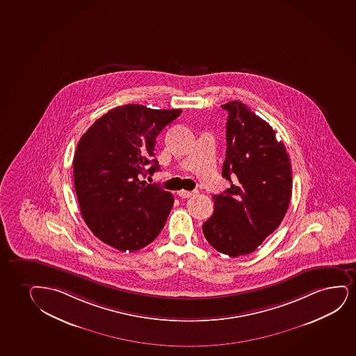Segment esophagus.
Returning a JSON list of instances; mask_svg holds the SVG:
<instances>
[{"label":"esophagus","mask_w":356,"mask_h":356,"mask_svg":"<svg viewBox=\"0 0 356 356\" xmlns=\"http://www.w3.org/2000/svg\"><path fill=\"white\" fill-rule=\"evenodd\" d=\"M177 194H179V197H191L192 195H194V194H197V191H192V192H191V191H184V189H182V191H179Z\"/></svg>","instance_id":"obj_1"}]
</instances>
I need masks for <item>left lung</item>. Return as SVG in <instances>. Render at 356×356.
Instances as JSON below:
<instances>
[{
  "mask_svg": "<svg viewBox=\"0 0 356 356\" xmlns=\"http://www.w3.org/2000/svg\"><path fill=\"white\" fill-rule=\"evenodd\" d=\"M228 111L227 154L222 175L232 182L213 195V215L202 224L211 246L232 258L250 254L286 216L293 188L289 154L266 121L241 102Z\"/></svg>",
  "mask_w": 356,
  "mask_h": 356,
  "instance_id": "8db88e82",
  "label": "left lung"
}]
</instances>
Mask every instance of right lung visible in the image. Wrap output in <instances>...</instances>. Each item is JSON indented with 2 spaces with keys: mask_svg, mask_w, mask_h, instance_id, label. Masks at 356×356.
Segmentation results:
<instances>
[{
  "mask_svg": "<svg viewBox=\"0 0 356 356\" xmlns=\"http://www.w3.org/2000/svg\"><path fill=\"white\" fill-rule=\"evenodd\" d=\"M181 113L126 104L109 110L80 138L73 159L75 192L85 223L106 245L136 252L161 233L174 197L139 175L159 172L156 138Z\"/></svg>",
  "mask_w": 356,
  "mask_h": 356,
  "instance_id": "1",
  "label": "right lung"
}]
</instances>
